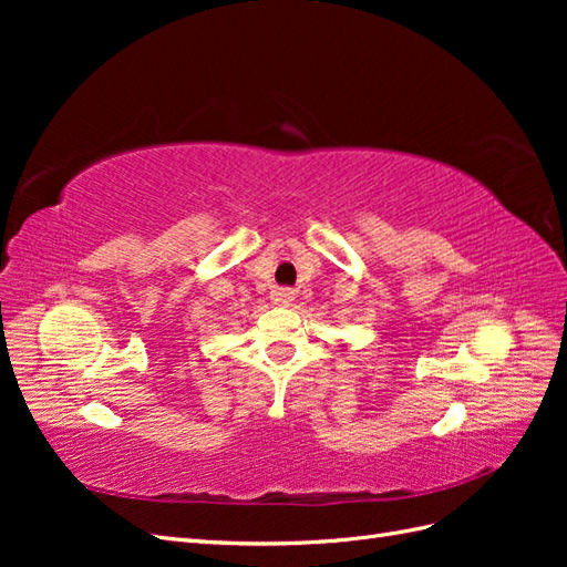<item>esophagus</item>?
Returning a JSON list of instances; mask_svg holds the SVG:
<instances>
[{
  "label": "esophagus",
  "instance_id": "34e87169",
  "mask_svg": "<svg viewBox=\"0 0 567 567\" xmlns=\"http://www.w3.org/2000/svg\"><path fill=\"white\" fill-rule=\"evenodd\" d=\"M274 300H277V302L284 305V307H290V305H293V300H296V290H290V288H277V290H274Z\"/></svg>",
  "mask_w": 567,
  "mask_h": 567
}]
</instances>
